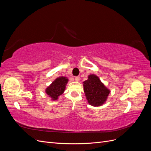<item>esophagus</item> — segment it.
<instances>
[{"label":"esophagus","instance_id":"1","mask_svg":"<svg viewBox=\"0 0 151 151\" xmlns=\"http://www.w3.org/2000/svg\"><path fill=\"white\" fill-rule=\"evenodd\" d=\"M75 81H80V77L79 76H77V77H75Z\"/></svg>","mask_w":151,"mask_h":151}]
</instances>
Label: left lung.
<instances>
[{
	"label": "left lung",
	"instance_id": "8db88e82",
	"mask_svg": "<svg viewBox=\"0 0 151 151\" xmlns=\"http://www.w3.org/2000/svg\"><path fill=\"white\" fill-rule=\"evenodd\" d=\"M84 92L88 103L93 106H100L106 103L110 90L107 88L99 77L90 74L83 82Z\"/></svg>",
	"mask_w": 151,
	"mask_h": 151
}]
</instances>
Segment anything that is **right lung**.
I'll return each instance as SVG.
<instances>
[{"mask_svg":"<svg viewBox=\"0 0 151 151\" xmlns=\"http://www.w3.org/2000/svg\"><path fill=\"white\" fill-rule=\"evenodd\" d=\"M68 79L67 77L60 76L55 79L45 89V93L52 101H56L64 93Z\"/></svg>","mask_w":151,"mask_h":151,"instance_id":"right-lung-1","label":"right lung"}]
</instances>
